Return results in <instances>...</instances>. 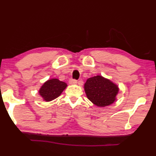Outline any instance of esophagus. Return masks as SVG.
I'll use <instances>...</instances> for the list:
<instances>
[{
	"instance_id": "esophagus-1",
	"label": "esophagus",
	"mask_w": 156,
	"mask_h": 156,
	"mask_svg": "<svg viewBox=\"0 0 156 156\" xmlns=\"http://www.w3.org/2000/svg\"><path fill=\"white\" fill-rule=\"evenodd\" d=\"M69 83H70V84H76L77 83V80L76 79H70V80H69Z\"/></svg>"
}]
</instances>
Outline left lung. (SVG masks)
I'll use <instances>...</instances> for the list:
<instances>
[{
	"label": "left lung",
	"mask_w": 156,
	"mask_h": 156,
	"mask_svg": "<svg viewBox=\"0 0 156 156\" xmlns=\"http://www.w3.org/2000/svg\"><path fill=\"white\" fill-rule=\"evenodd\" d=\"M84 89L88 99L98 107L112 104L119 91L115 83L101 76L87 79L84 84Z\"/></svg>",
	"instance_id": "1"
}]
</instances>
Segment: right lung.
Instances as JSON below:
<instances>
[{
  "instance_id": "1",
  "label": "right lung",
  "mask_w": 156,
  "mask_h": 156,
  "mask_svg": "<svg viewBox=\"0 0 156 156\" xmlns=\"http://www.w3.org/2000/svg\"><path fill=\"white\" fill-rule=\"evenodd\" d=\"M67 87V83L53 78L45 82L39 90V94L46 102L57 98Z\"/></svg>"
}]
</instances>
